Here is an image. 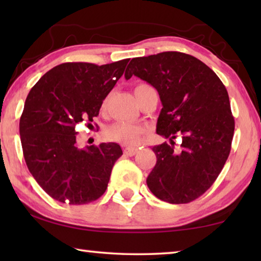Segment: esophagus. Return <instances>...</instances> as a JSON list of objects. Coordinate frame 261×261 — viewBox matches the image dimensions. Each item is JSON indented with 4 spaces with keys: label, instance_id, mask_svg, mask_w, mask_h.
<instances>
[{
    "label": "esophagus",
    "instance_id": "1",
    "mask_svg": "<svg viewBox=\"0 0 261 261\" xmlns=\"http://www.w3.org/2000/svg\"><path fill=\"white\" fill-rule=\"evenodd\" d=\"M138 152V148L137 147H125L124 148V153L126 154V155H129V156H132V155H135V154Z\"/></svg>",
    "mask_w": 261,
    "mask_h": 261
}]
</instances>
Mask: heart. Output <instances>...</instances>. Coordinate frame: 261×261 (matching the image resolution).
I'll return each instance as SVG.
<instances>
[{
    "mask_svg": "<svg viewBox=\"0 0 261 261\" xmlns=\"http://www.w3.org/2000/svg\"><path fill=\"white\" fill-rule=\"evenodd\" d=\"M151 87L147 84H139L135 87V94L138 93L144 88ZM106 101L102 103V108H105ZM144 129L140 125L130 124L125 122H116L107 127L106 130V136L110 140L116 141V143L124 144V145H136L139 143L140 136L143 134Z\"/></svg>",
    "mask_w": 261,
    "mask_h": 261,
    "instance_id": "1",
    "label": "heart"
}]
</instances>
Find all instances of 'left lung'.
I'll return each mask as SVG.
<instances>
[{
  "label": "left lung",
  "mask_w": 261,
  "mask_h": 261,
  "mask_svg": "<svg viewBox=\"0 0 261 261\" xmlns=\"http://www.w3.org/2000/svg\"><path fill=\"white\" fill-rule=\"evenodd\" d=\"M132 76L156 88L162 102L156 134L169 138L152 149L156 163L147 177L154 196L170 204H188L218 178L231 148L235 121L226 87L200 60L179 51L132 59ZM182 144L175 149V134Z\"/></svg>",
  "instance_id": "1"
}]
</instances>
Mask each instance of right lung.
Listing matches in <instances>:
<instances>
[{"label": "right lung", "instance_id": "add662e5", "mask_svg": "<svg viewBox=\"0 0 261 261\" xmlns=\"http://www.w3.org/2000/svg\"><path fill=\"white\" fill-rule=\"evenodd\" d=\"M127 62L62 63L31 88L19 121L21 147L30 173L53 199L88 204L107 189L122 148L116 143L79 148L76 125L98 116Z\"/></svg>", "mask_w": 261, "mask_h": 261}]
</instances>
